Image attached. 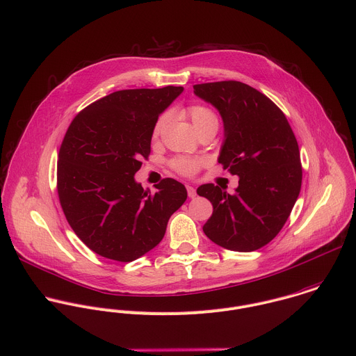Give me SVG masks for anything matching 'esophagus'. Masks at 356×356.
I'll return each mask as SVG.
<instances>
[{
	"instance_id": "esophagus-1",
	"label": "esophagus",
	"mask_w": 356,
	"mask_h": 356,
	"mask_svg": "<svg viewBox=\"0 0 356 356\" xmlns=\"http://www.w3.org/2000/svg\"><path fill=\"white\" fill-rule=\"evenodd\" d=\"M186 191H188V196H189L191 199L196 197V189H195L193 186H191V185H186Z\"/></svg>"
}]
</instances>
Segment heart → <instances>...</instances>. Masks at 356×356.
Segmentation results:
<instances>
[{
	"label": "heart",
	"instance_id": "obj_1",
	"mask_svg": "<svg viewBox=\"0 0 356 356\" xmlns=\"http://www.w3.org/2000/svg\"><path fill=\"white\" fill-rule=\"evenodd\" d=\"M188 114H189V117L193 122V127L196 128L197 132H200L206 128H210V127H214V128L218 127V118H217L216 113L206 106H200V104L191 106V107H188ZM168 118H170V115L167 113L161 114L157 118V121L153 127L154 138H157L161 134V131L164 129V127L168 122ZM202 164H203L202 159H192V157H177L171 161L172 170H175L178 174H181L184 177L195 175Z\"/></svg>",
	"mask_w": 356,
	"mask_h": 356
}]
</instances>
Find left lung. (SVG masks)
<instances>
[{"instance_id": "1", "label": "left lung", "mask_w": 356, "mask_h": 356, "mask_svg": "<svg viewBox=\"0 0 356 356\" xmlns=\"http://www.w3.org/2000/svg\"><path fill=\"white\" fill-rule=\"evenodd\" d=\"M224 122L218 163L238 175L235 193L206 184L197 195L213 204L203 231L236 252L267 245L281 231L299 196L302 165L296 138L284 113L263 93L236 81L195 85Z\"/></svg>"}]
</instances>
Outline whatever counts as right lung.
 <instances>
[{
    "label": "right lung",
    "mask_w": 356,
    "mask_h": 356,
    "mask_svg": "<svg viewBox=\"0 0 356 356\" xmlns=\"http://www.w3.org/2000/svg\"><path fill=\"white\" fill-rule=\"evenodd\" d=\"M182 86L114 92L71 122L57 164L64 214L95 253L132 261L160 243L167 222L186 200L185 186L165 178L150 193L135 181L149 157L159 115Z\"/></svg>",
    "instance_id": "right-lung-1"
}]
</instances>
